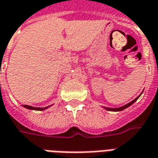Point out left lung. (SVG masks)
<instances>
[{"instance_id": "left-lung-1", "label": "left lung", "mask_w": 158, "mask_h": 158, "mask_svg": "<svg viewBox=\"0 0 158 158\" xmlns=\"http://www.w3.org/2000/svg\"><path fill=\"white\" fill-rule=\"evenodd\" d=\"M141 94H142V93H141ZM141 94H140V95H139L138 97H136L135 100H133L132 101H131V102L128 103L127 105H126V106H121V107H120V108H108V107H104V108L106 109V110H110V111H121V110H123L124 109H127V107H129L130 106H131L133 103H135V101L137 100V99H138L139 97L141 96Z\"/></svg>"}]
</instances>
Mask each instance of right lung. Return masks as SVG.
<instances>
[{
    "label": "right lung",
    "mask_w": 158,
    "mask_h": 158,
    "mask_svg": "<svg viewBox=\"0 0 158 158\" xmlns=\"http://www.w3.org/2000/svg\"><path fill=\"white\" fill-rule=\"evenodd\" d=\"M23 106L27 109H29V110H45V109L49 107V106H48V107H44V108H37V107H32V106H27V105H23Z\"/></svg>",
    "instance_id": "right-lung-1"
}]
</instances>
